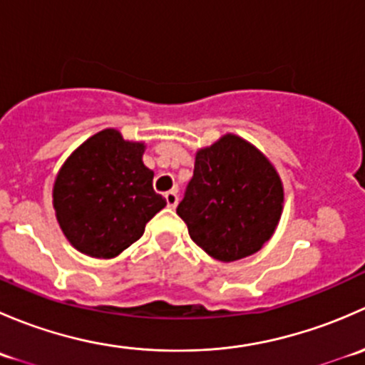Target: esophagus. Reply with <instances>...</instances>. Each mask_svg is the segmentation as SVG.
<instances>
[{
  "mask_svg": "<svg viewBox=\"0 0 365 365\" xmlns=\"http://www.w3.org/2000/svg\"><path fill=\"white\" fill-rule=\"evenodd\" d=\"M165 201H168L169 208H175V206L178 205V192H176V190H169V192H165Z\"/></svg>",
  "mask_w": 365,
  "mask_h": 365,
  "instance_id": "34e87169",
  "label": "esophagus"
}]
</instances>
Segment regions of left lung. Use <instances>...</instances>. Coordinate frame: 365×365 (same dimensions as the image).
Wrapping results in <instances>:
<instances>
[{"mask_svg":"<svg viewBox=\"0 0 365 365\" xmlns=\"http://www.w3.org/2000/svg\"><path fill=\"white\" fill-rule=\"evenodd\" d=\"M284 187L270 160L244 138L224 134L200 148L194 176L176 213L213 259H242L274 235L282 215Z\"/></svg>","mask_w":365,"mask_h":365,"instance_id":"8db88e82","label":"left lung"}]
</instances>
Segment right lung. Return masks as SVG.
<instances>
[{"label": "right lung", "mask_w": 365, "mask_h": 365, "mask_svg": "<svg viewBox=\"0 0 365 365\" xmlns=\"http://www.w3.org/2000/svg\"><path fill=\"white\" fill-rule=\"evenodd\" d=\"M143 141H125L116 128L97 132L77 146L58 171L53 206L73 249L111 259L143 237L165 206L153 190V171L143 162Z\"/></svg>", "instance_id": "obj_1"}]
</instances>
